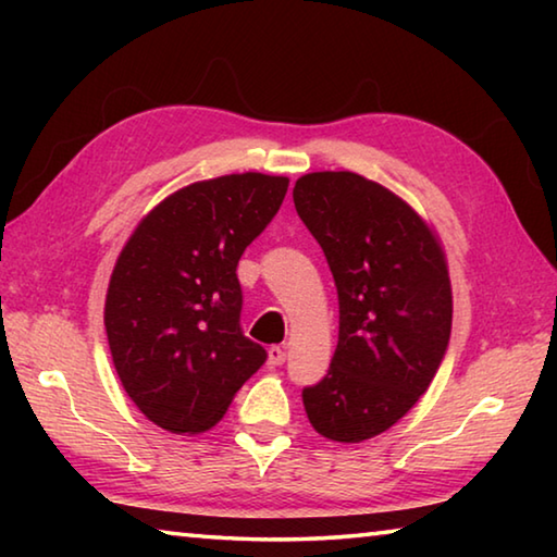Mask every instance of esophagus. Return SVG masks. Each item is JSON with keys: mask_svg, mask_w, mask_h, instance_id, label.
<instances>
[{"mask_svg": "<svg viewBox=\"0 0 557 557\" xmlns=\"http://www.w3.org/2000/svg\"><path fill=\"white\" fill-rule=\"evenodd\" d=\"M285 361H287L285 348H280V346H270L268 348V363L270 366H282Z\"/></svg>", "mask_w": 557, "mask_h": 557, "instance_id": "34e87169", "label": "esophagus"}]
</instances>
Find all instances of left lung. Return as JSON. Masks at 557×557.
Here are the masks:
<instances>
[{
    "instance_id": "left-lung-1",
    "label": "left lung",
    "mask_w": 557,
    "mask_h": 557,
    "mask_svg": "<svg viewBox=\"0 0 557 557\" xmlns=\"http://www.w3.org/2000/svg\"><path fill=\"white\" fill-rule=\"evenodd\" d=\"M292 199L338 295L332 366L301 403L319 435L356 445L391 430L435 379L451 332L447 256L408 201L361 174H305Z\"/></svg>"
}]
</instances>
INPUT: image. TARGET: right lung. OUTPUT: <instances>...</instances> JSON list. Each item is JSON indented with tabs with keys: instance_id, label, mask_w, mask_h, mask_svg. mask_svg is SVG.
<instances>
[{
	"instance_id": "1",
	"label": "right lung",
	"mask_w": 557,
	"mask_h": 557,
	"mask_svg": "<svg viewBox=\"0 0 557 557\" xmlns=\"http://www.w3.org/2000/svg\"><path fill=\"white\" fill-rule=\"evenodd\" d=\"M287 176L225 174L169 194L112 268L106 332L125 393L174 435L219 422L265 348L240 329L243 250L280 211Z\"/></svg>"
}]
</instances>
